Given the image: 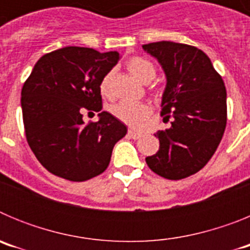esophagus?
Here are the masks:
<instances>
[{
	"label": "esophagus",
	"instance_id": "esophagus-1",
	"mask_svg": "<svg viewBox=\"0 0 250 250\" xmlns=\"http://www.w3.org/2000/svg\"><path fill=\"white\" fill-rule=\"evenodd\" d=\"M127 135H129L130 138L134 139V140H138V139L141 138V134H140V132L135 131V130H131V129H130L129 131H127Z\"/></svg>",
	"mask_w": 250,
	"mask_h": 250
}]
</instances>
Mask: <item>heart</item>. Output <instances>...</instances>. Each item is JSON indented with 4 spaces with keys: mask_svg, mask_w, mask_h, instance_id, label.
I'll use <instances>...</instances> for the list:
<instances>
[{
    "mask_svg": "<svg viewBox=\"0 0 250 250\" xmlns=\"http://www.w3.org/2000/svg\"><path fill=\"white\" fill-rule=\"evenodd\" d=\"M130 74L141 83H147L155 77V66L149 60L140 56H134L126 62ZM112 74L107 72L100 81V91L104 96L111 95ZM110 111L118 120L123 121L130 126H139L151 115V107L145 103H127L120 101L110 107Z\"/></svg>",
    "mask_w": 250,
    "mask_h": 250,
    "instance_id": "b5f03b06",
    "label": "heart"
}]
</instances>
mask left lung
I'll list each match as a JSON object with an SVG mask.
<instances>
[{"mask_svg": "<svg viewBox=\"0 0 250 250\" xmlns=\"http://www.w3.org/2000/svg\"><path fill=\"white\" fill-rule=\"evenodd\" d=\"M167 76L161 116L171 126L155 134L160 147L146 164L158 175L180 180L198 173L214 155L227 125V90L210 59L185 43L143 45Z\"/></svg>", "mask_w": 250, "mask_h": 250, "instance_id": "1", "label": "left lung"}]
</instances>
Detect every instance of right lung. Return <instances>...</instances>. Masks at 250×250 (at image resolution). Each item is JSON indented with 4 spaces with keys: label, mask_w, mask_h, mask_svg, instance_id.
<instances>
[{
    "label": "right lung",
    "mask_w": 250,
    "mask_h": 250,
    "mask_svg": "<svg viewBox=\"0 0 250 250\" xmlns=\"http://www.w3.org/2000/svg\"><path fill=\"white\" fill-rule=\"evenodd\" d=\"M116 51L67 46L43 55L23 83L26 139L43 167L70 182H85L109 167L112 149L126 126L101 111L100 81L118 63ZM100 112L85 125L82 111Z\"/></svg>",
    "instance_id": "1"
}]
</instances>
